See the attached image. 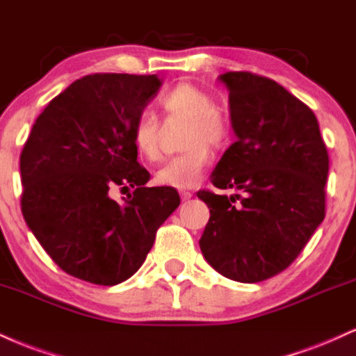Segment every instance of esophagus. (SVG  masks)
I'll return each instance as SVG.
<instances>
[{"label": "esophagus", "instance_id": "1", "mask_svg": "<svg viewBox=\"0 0 356 356\" xmlns=\"http://www.w3.org/2000/svg\"><path fill=\"white\" fill-rule=\"evenodd\" d=\"M179 195H181V200H183V202H186V200H190L191 196H193V193H191V191H186V190H181V191H179Z\"/></svg>", "mask_w": 356, "mask_h": 356}]
</instances>
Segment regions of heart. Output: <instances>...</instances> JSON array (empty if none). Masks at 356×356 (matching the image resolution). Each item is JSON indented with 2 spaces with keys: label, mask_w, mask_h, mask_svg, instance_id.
<instances>
[{
  "label": "heart",
  "mask_w": 356,
  "mask_h": 356,
  "mask_svg": "<svg viewBox=\"0 0 356 356\" xmlns=\"http://www.w3.org/2000/svg\"><path fill=\"white\" fill-rule=\"evenodd\" d=\"M161 108L168 115L188 118L183 129L181 146L185 149L171 156L154 175V181L161 186L185 188L195 186L203 177L210 161V149L220 148L229 140L232 128L228 120L218 111L215 98L191 83H179L160 99ZM131 140L138 154L148 161L160 158V123L152 113L138 116L133 124Z\"/></svg>",
  "instance_id": "b5f03b06"
}]
</instances>
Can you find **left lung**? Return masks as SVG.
Returning <instances> with one entry per match:
<instances>
[{"label":"left lung","instance_id":"8db88e82","mask_svg":"<svg viewBox=\"0 0 356 356\" xmlns=\"http://www.w3.org/2000/svg\"><path fill=\"white\" fill-rule=\"evenodd\" d=\"M236 141L211 183L232 196L200 190L210 220L200 240L218 273L258 283L296 260L325 218L328 152L315 113L273 79L228 71Z\"/></svg>","mask_w":356,"mask_h":356}]
</instances>
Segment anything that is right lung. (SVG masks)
<instances>
[{
    "mask_svg": "<svg viewBox=\"0 0 356 356\" xmlns=\"http://www.w3.org/2000/svg\"><path fill=\"white\" fill-rule=\"evenodd\" d=\"M156 74L95 73L54 96L19 156L24 221L63 271L113 286L135 275L178 208L171 186H145L133 124L156 96ZM131 187L124 204L109 193Z\"/></svg>",
    "mask_w": 356,
    "mask_h": 356,
    "instance_id": "obj_1",
    "label": "right lung"
}]
</instances>
